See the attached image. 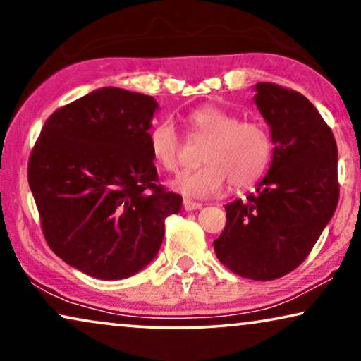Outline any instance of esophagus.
Masks as SVG:
<instances>
[{
	"mask_svg": "<svg viewBox=\"0 0 361 361\" xmlns=\"http://www.w3.org/2000/svg\"><path fill=\"white\" fill-rule=\"evenodd\" d=\"M201 202H195L191 200H185L183 201V207H185V211H196V209H201Z\"/></svg>",
	"mask_w": 361,
	"mask_h": 361,
	"instance_id": "obj_1",
	"label": "esophagus"
}]
</instances>
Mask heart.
<instances>
[{
  "label": "heart",
  "mask_w": 361,
  "mask_h": 361,
  "mask_svg": "<svg viewBox=\"0 0 361 361\" xmlns=\"http://www.w3.org/2000/svg\"><path fill=\"white\" fill-rule=\"evenodd\" d=\"M192 132L207 139L201 154L204 165L183 171L171 183L176 191L192 197H209L232 188H247L265 173L273 155V140L258 121H242L240 116L217 106H204L190 116ZM150 154L155 164L175 171L181 161L183 140L171 121L157 123L149 132Z\"/></svg>",
  "instance_id": "b5f03b06"
}]
</instances>
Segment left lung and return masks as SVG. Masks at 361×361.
I'll return each mask as SVG.
<instances>
[{
    "label": "left lung",
    "instance_id": "obj_1",
    "mask_svg": "<svg viewBox=\"0 0 361 361\" xmlns=\"http://www.w3.org/2000/svg\"><path fill=\"white\" fill-rule=\"evenodd\" d=\"M275 149L255 195L226 204L227 222L214 250L243 278L270 281L306 260L338 202L337 144L306 96L257 83L253 96Z\"/></svg>",
    "mask_w": 361,
    "mask_h": 361
}]
</instances>
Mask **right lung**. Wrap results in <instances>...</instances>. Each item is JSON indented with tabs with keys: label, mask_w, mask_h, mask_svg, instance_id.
<instances>
[{
	"label": "right lung",
	"mask_w": 361,
	"mask_h": 361,
	"mask_svg": "<svg viewBox=\"0 0 361 361\" xmlns=\"http://www.w3.org/2000/svg\"><path fill=\"white\" fill-rule=\"evenodd\" d=\"M159 103L106 86L55 111L29 159L27 178L49 247L99 280L139 273L159 253L181 196L157 185L149 147Z\"/></svg>",
	"instance_id": "1"
}]
</instances>
